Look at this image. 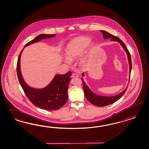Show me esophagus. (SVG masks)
<instances>
[{
  "instance_id": "34e87169",
  "label": "esophagus",
  "mask_w": 149,
  "mask_h": 149,
  "mask_svg": "<svg viewBox=\"0 0 149 149\" xmlns=\"http://www.w3.org/2000/svg\"><path fill=\"white\" fill-rule=\"evenodd\" d=\"M71 76H72V77H73V78H74V77H79V75H78L77 73H73Z\"/></svg>"
}]
</instances>
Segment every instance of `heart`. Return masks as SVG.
I'll use <instances>...</instances> for the list:
<instances>
[{"instance_id": "obj_1", "label": "heart", "mask_w": 149, "mask_h": 149, "mask_svg": "<svg viewBox=\"0 0 149 149\" xmlns=\"http://www.w3.org/2000/svg\"><path fill=\"white\" fill-rule=\"evenodd\" d=\"M90 41V38L86 37H79L73 39L67 46L66 53L68 58H64V62L66 64H70L71 62L70 60L78 58L89 45ZM87 60L86 57H85L81 59L80 63L85 64L87 61Z\"/></svg>"}]
</instances>
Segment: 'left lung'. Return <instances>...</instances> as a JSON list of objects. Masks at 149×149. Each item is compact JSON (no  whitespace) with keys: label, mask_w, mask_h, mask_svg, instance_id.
Instances as JSON below:
<instances>
[{"label":"left lung","mask_w":149,"mask_h":149,"mask_svg":"<svg viewBox=\"0 0 149 149\" xmlns=\"http://www.w3.org/2000/svg\"><path fill=\"white\" fill-rule=\"evenodd\" d=\"M100 31L103 34L104 38V39L111 38V41H117L119 42L121 44V45L122 46V47L125 49V52H127V54L128 56V61H129V66H130L129 77H130V73H131L132 69L131 56H130V54L129 52L128 49L126 48L125 43L122 41L121 40L118 38L117 36H115L111 34L107 31ZM82 76H84V73H82ZM81 80H82V81H83L84 94H85V95L86 97L87 100L88 101L92 104H93L95 106H97V107H104V106H107L109 104H111L114 103L116 101H117L118 100H119L121 97L123 95V94L125 93L126 90L127 89V87L125 91H123L122 92H121V93L118 94L116 96H114V97L99 96V95H96V94L93 93L90 90V88H88V87L87 86L86 83L84 82L83 79L82 78Z\"/></svg>","instance_id":"left-lung-1"}]
</instances>
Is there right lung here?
<instances>
[{
	"label": "right lung",
	"mask_w": 149,
	"mask_h": 149,
	"mask_svg": "<svg viewBox=\"0 0 149 149\" xmlns=\"http://www.w3.org/2000/svg\"><path fill=\"white\" fill-rule=\"evenodd\" d=\"M56 34H41L27 43L24 47L40 41L43 38H51ZM23 49L20 53L17 65V78L26 95L31 103L42 109L54 111L59 109L65 104L68 99V88L71 80V71L64 74L56 75L51 83L42 89L31 88L24 82L20 71V57Z\"/></svg>",
	"instance_id": "right-lung-1"
}]
</instances>
